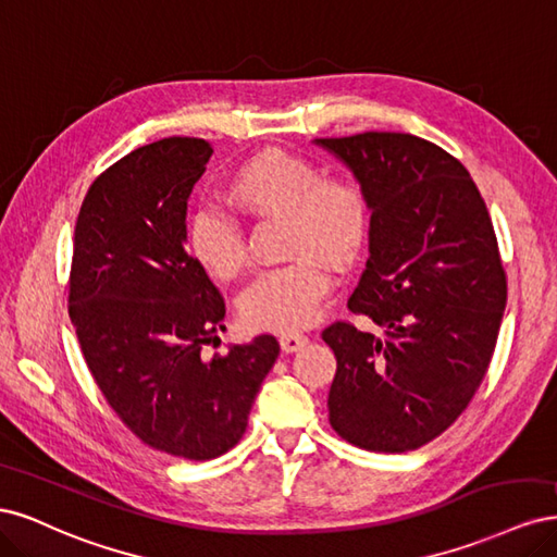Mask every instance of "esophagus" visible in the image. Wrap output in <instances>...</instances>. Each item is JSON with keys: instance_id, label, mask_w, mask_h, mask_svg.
<instances>
[{"instance_id": "esophagus-1", "label": "esophagus", "mask_w": 557, "mask_h": 557, "mask_svg": "<svg viewBox=\"0 0 557 557\" xmlns=\"http://www.w3.org/2000/svg\"><path fill=\"white\" fill-rule=\"evenodd\" d=\"M278 342H281V348L285 352H295V350L305 348L309 344V336L307 334H299V332H285V334H281Z\"/></svg>"}]
</instances>
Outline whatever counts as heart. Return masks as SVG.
I'll return each instance as SVG.
<instances>
[{"mask_svg":"<svg viewBox=\"0 0 557 557\" xmlns=\"http://www.w3.org/2000/svg\"><path fill=\"white\" fill-rule=\"evenodd\" d=\"M225 201L252 218H278L281 252L290 260L260 274L239 299L252 330L295 332L311 325L330 290L327 267L346 269L364 248L372 211L362 185L293 150L269 146L234 166ZM190 258L207 276L230 283L246 269L239 225L218 209H199L185 232Z\"/></svg>","mask_w":557,"mask_h":557,"instance_id":"heart-1","label":"heart"}]
</instances>
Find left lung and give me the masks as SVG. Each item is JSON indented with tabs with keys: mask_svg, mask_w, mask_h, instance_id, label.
Returning a JSON list of instances; mask_svg holds the SVG:
<instances>
[{
	"mask_svg": "<svg viewBox=\"0 0 557 557\" xmlns=\"http://www.w3.org/2000/svg\"><path fill=\"white\" fill-rule=\"evenodd\" d=\"M315 141L367 193L369 258L348 309L383 330H323L336 358L330 425L364 450H416L469 407L495 352L507 272L491 213L462 162L413 134Z\"/></svg>",
	"mask_w": 557,
	"mask_h": 557,
	"instance_id": "8db88e82",
	"label": "left lung"
}]
</instances>
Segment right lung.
<instances>
[{
  "instance_id": "add662e5",
  "label": "right lung",
  "mask_w": 557,
  "mask_h": 557,
  "mask_svg": "<svg viewBox=\"0 0 557 557\" xmlns=\"http://www.w3.org/2000/svg\"><path fill=\"white\" fill-rule=\"evenodd\" d=\"M213 148L170 137L132 150L83 199L70 318L109 407L148 448L213 460L237 446L278 342L205 356L225 299L185 248V211Z\"/></svg>"
}]
</instances>
